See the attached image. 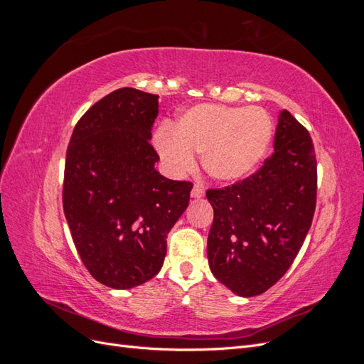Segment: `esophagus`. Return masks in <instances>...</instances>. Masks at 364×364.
I'll list each match as a JSON object with an SVG mask.
<instances>
[{
  "mask_svg": "<svg viewBox=\"0 0 364 364\" xmlns=\"http://www.w3.org/2000/svg\"><path fill=\"white\" fill-rule=\"evenodd\" d=\"M205 196V190L202 185H194V188L191 190V197L193 199H202V197Z\"/></svg>",
  "mask_w": 364,
  "mask_h": 364,
  "instance_id": "obj_1",
  "label": "esophagus"
}]
</instances>
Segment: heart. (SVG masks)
Segmentation results:
<instances>
[{"instance_id":"b5f03b06","label":"heart","mask_w":364,"mask_h":364,"mask_svg":"<svg viewBox=\"0 0 364 364\" xmlns=\"http://www.w3.org/2000/svg\"><path fill=\"white\" fill-rule=\"evenodd\" d=\"M273 138L272 117L258 106L229 107L203 103L178 118L173 132L159 129L155 149L165 167L181 176L200 155L205 171L218 182H238L255 171Z\"/></svg>"}]
</instances>
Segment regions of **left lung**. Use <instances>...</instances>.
<instances>
[{
  "label": "left lung",
  "instance_id": "8db88e82",
  "mask_svg": "<svg viewBox=\"0 0 364 364\" xmlns=\"http://www.w3.org/2000/svg\"><path fill=\"white\" fill-rule=\"evenodd\" d=\"M273 155L223 190H209L214 222L208 262L217 281L243 297L258 296L289 270L310 230L317 191L314 146L308 130L281 111Z\"/></svg>",
  "mask_w": 364,
  "mask_h": 364
}]
</instances>
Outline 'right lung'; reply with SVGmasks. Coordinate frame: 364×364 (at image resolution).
I'll use <instances>...</instances> for the list:
<instances>
[{"label": "right lung", "instance_id": "right-lung-1", "mask_svg": "<svg viewBox=\"0 0 364 364\" xmlns=\"http://www.w3.org/2000/svg\"><path fill=\"white\" fill-rule=\"evenodd\" d=\"M159 97L121 87L75 124L63 179V213L77 252L106 287H138L159 273L167 235L188 206L190 182L155 168L150 146Z\"/></svg>", "mask_w": 364, "mask_h": 364}]
</instances>
